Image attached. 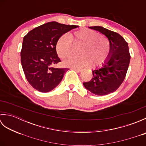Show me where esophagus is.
Returning a JSON list of instances; mask_svg holds the SVG:
<instances>
[{
	"instance_id": "esophagus-1",
	"label": "esophagus",
	"mask_w": 146,
	"mask_h": 146,
	"mask_svg": "<svg viewBox=\"0 0 146 146\" xmlns=\"http://www.w3.org/2000/svg\"><path fill=\"white\" fill-rule=\"evenodd\" d=\"M73 69L74 70H75L76 71H78V72H81V71H82L83 69H82V68H73Z\"/></svg>"
}]
</instances>
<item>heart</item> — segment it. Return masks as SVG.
<instances>
[{
  "instance_id": "obj_1",
  "label": "heart",
  "mask_w": 146,
  "mask_h": 146,
  "mask_svg": "<svg viewBox=\"0 0 146 146\" xmlns=\"http://www.w3.org/2000/svg\"><path fill=\"white\" fill-rule=\"evenodd\" d=\"M73 45H80L78 56L69 58L64 62L66 66L81 67L91 64L98 66L107 60L110 52V42L101 37L94 30L83 28L71 33L70 37L61 36L56 43V51L58 56L66 59L73 54Z\"/></svg>"
}]
</instances>
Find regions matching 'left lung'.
Wrapping results in <instances>:
<instances>
[{
	"label": "left lung",
	"instance_id": "8db88e82",
	"mask_svg": "<svg viewBox=\"0 0 146 146\" xmlns=\"http://www.w3.org/2000/svg\"><path fill=\"white\" fill-rule=\"evenodd\" d=\"M107 36L110 44L107 60L102 67L93 70L90 81L83 83L86 89L97 95H106L116 91L125 78L131 60L127 42L119 34L101 26L89 27Z\"/></svg>",
	"mask_w": 146,
	"mask_h": 146
}]
</instances>
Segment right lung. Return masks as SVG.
Segmentation results:
<instances>
[{"mask_svg":"<svg viewBox=\"0 0 146 146\" xmlns=\"http://www.w3.org/2000/svg\"><path fill=\"white\" fill-rule=\"evenodd\" d=\"M78 27L49 22L30 31L24 37L21 64L27 80L34 88L49 92L61 82L69 69L52 67L61 61L56 43L61 36Z\"/></svg>","mask_w":146,"mask_h":146,"instance_id":"add662e5","label":"right lung"}]
</instances>
